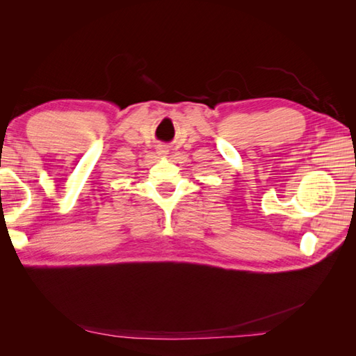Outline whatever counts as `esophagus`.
I'll list each match as a JSON object with an SVG mask.
<instances>
[{
    "label": "esophagus",
    "mask_w": 356,
    "mask_h": 356,
    "mask_svg": "<svg viewBox=\"0 0 356 356\" xmlns=\"http://www.w3.org/2000/svg\"><path fill=\"white\" fill-rule=\"evenodd\" d=\"M157 153L160 156H165V154H168V149L165 147H160V148H157Z\"/></svg>",
    "instance_id": "34e87169"
}]
</instances>
